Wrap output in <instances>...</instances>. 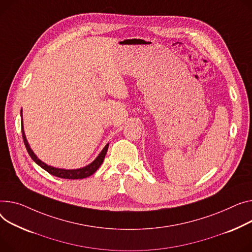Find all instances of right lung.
I'll use <instances>...</instances> for the list:
<instances>
[{
  "instance_id": "1",
  "label": "right lung",
  "mask_w": 252,
  "mask_h": 252,
  "mask_svg": "<svg viewBox=\"0 0 252 252\" xmlns=\"http://www.w3.org/2000/svg\"><path fill=\"white\" fill-rule=\"evenodd\" d=\"M20 113H21V117H22V110ZM22 137H23V141H24L27 152L30 155V157L32 158V160L34 161L37 165H39L41 168H43L45 171H47L49 174L60 177V178H64V179H82V178H86V177L92 175L93 173H95L96 170L100 167V165L103 163V160L105 158V155H106L107 150H108V145H109V144H107L103 148V150L100 152V154L97 156V158L92 163H90L89 165H87L85 167H83V168L61 169V168H56V167H53V166L46 165L44 162L39 160L34 153H33V151L31 150V148L26 140V136H25L24 129H23V122H22Z\"/></svg>"
}]
</instances>
